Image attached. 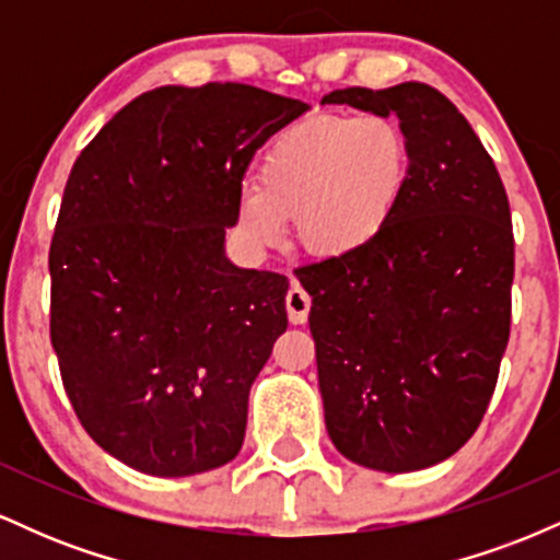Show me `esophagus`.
<instances>
[{"mask_svg":"<svg viewBox=\"0 0 560 560\" xmlns=\"http://www.w3.org/2000/svg\"><path fill=\"white\" fill-rule=\"evenodd\" d=\"M287 313L292 324H305L307 313H311V298L300 284H292L287 292Z\"/></svg>","mask_w":560,"mask_h":560,"instance_id":"34e87169","label":"esophagus"}]
</instances>
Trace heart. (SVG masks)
Returning a JSON list of instances; mask_svg holds the SVG:
<instances>
[{"label":"heart","instance_id":"1","mask_svg":"<svg viewBox=\"0 0 560 560\" xmlns=\"http://www.w3.org/2000/svg\"><path fill=\"white\" fill-rule=\"evenodd\" d=\"M410 150L389 115H316L284 128L242 186L240 226L279 244L287 221L307 255L347 258L374 244L400 208Z\"/></svg>","mask_w":560,"mask_h":560}]
</instances>
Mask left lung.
Returning <instances> with one entry per match:
<instances>
[{"mask_svg":"<svg viewBox=\"0 0 560 560\" xmlns=\"http://www.w3.org/2000/svg\"><path fill=\"white\" fill-rule=\"evenodd\" d=\"M324 105L395 115L410 173L374 244L302 266L326 432L352 464L421 471L471 440L511 337L513 226L505 186L436 89H337Z\"/></svg>","mask_w":560,"mask_h":560,"instance_id":"1","label":"left lung"}]
</instances>
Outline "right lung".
I'll use <instances>...</instances> for the list:
<instances>
[{
	"label": "right lung",
	"instance_id": "add662e5",
	"mask_svg": "<svg viewBox=\"0 0 560 560\" xmlns=\"http://www.w3.org/2000/svg\"><path fill=\"white\" fill-rule=\"evenodd\" d=\"M311 105L247 83L128 102L70 171L49 247V337L81 427L120 464L191 477L242 450L287 331V276L223 255L255 152Z\"/></svg>",
	"mask_w": 560,
	"mask_h": 560
}]
</instances>
